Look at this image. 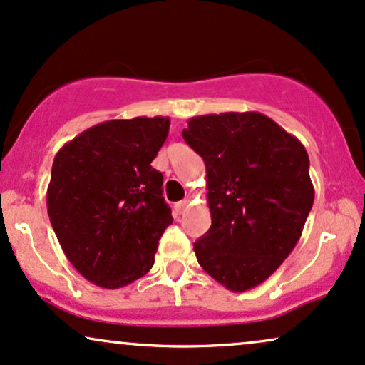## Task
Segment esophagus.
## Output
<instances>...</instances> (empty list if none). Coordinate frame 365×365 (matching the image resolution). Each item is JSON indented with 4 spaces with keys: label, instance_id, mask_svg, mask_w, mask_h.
<instances>
[{
    "label": "esophagus",
    "instance_id": "esophagus-1",
    "mask_svg": "<svg viewBox=\"0 0 365 365\" xmlns=\"http://www.w3.org/2000/svg\"><path fill=\"white\" fill-rule=\"evenodd\" d=\"M187 207H190V201L187 200H182V201H178V203L174 205V212L175 215H182L184 212H186Z\"/></svg>",
    "mask_w": 365,
    "mask_h": 365
}]
</instances>
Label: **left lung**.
Returning a JSON list of instances; mask_svg holds the SVG:
<instances>
[{"label":"left lung","mask_w":365,"mask_h":365,"mask_svg":"<svg viewBox=\"0 0 365 365\" xmlns=\"http://www.w3.org/2000/svg\"><path fill=\"white\" fill-rule=\"evenodd\" d=\"M182 138L207 167L212 227L195 242L200 267L232 292L255 289L292 252L312 208L306 148L259 113L191 118Z\"/></svg>","instance_id":"obj_1"}]
</instances>
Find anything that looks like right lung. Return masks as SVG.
<instances>
[{
    "label": "right lung",
    "mask_w": 365,
    "mask_h": 365,
    "mask_svg": "<svg viewBox=\"0 0 365 365\" xmlns=\"http://www.w3.org/2000/svg\"><path fill=\"white\" fill-rule=\"evenodd\" d=\"M170 119H113L88 128L56 153L47 213L70 263L102 289L147 275L158 239L173 224L152 160Z\"/></svg>",
    "instance_id": "obj_1"
}]
</instances>
